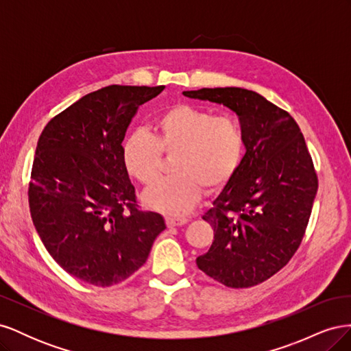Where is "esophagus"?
Instances as JSON below:
<instances>
[{
    "instance_id": "obj_1",
    "label": "esophagus",
    "mask_w": 351,
    "mask_h": 351,
    "mask_svg": "<svg viewBox=\"0 0 351 351\" xmlns=\"http://www.w3.org/2000/svg\"><path fill=\"white\" fill-rule=\"evenodd\" d=\"M165 222L168 227H177V226H184L189 222V218H178V217H167Z\"/></svg>"
}]
</instances>
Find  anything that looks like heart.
Instances as JSON below:
<instances>
[{
	"label": "heart",
	"instance_id": "b5f03b06",
	"mask_svg": "<svg viewBox=\"0 0 351 351\" xmlns=\"http://www.w3.org/2000/svg\"><path fill=\"white\" fill-rule=\"evenodd\" d=\"M244 151L240 124L231 117H214L192 104H176L155 117L151 134L134 132L121 145L125 171L142 184L159 176L164 154H176L173 177L159 180L143 193V204L162 214L178 217L202 196L221 189L236 173Z\"/></svg>",
	"mask_w": 351,
	"mask_h": 351
}]
</instances>
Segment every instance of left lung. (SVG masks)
<instances>
[{"instance_id":"8db88e82","label":"left lung","mask_w":351,"mask_h":351,"mask_svg":"<svg viewBox=\"0 0 351 351\" xmlns=\"http://www.w3.org/2000/svg\"><path fill=\"white\" fill-rule=\"evenodd\" d=\"M184 97L236 112L244 152L236 173L204 215L214 241L196 259L208 277L231 289L252 287L291 259L307 227L317 177L293 117L243 88H204Z\"/></svg>"}]
</instances>
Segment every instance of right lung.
Wrapping results in <instances>:
<instances>
[{
	"label": "right lung",
	"mask_w": 351,
	"mask_h": 351,
	"mask_svg": "<svg viewBox=\"0 0 351 351\" xmlns=\"http://www.w3.org/2000/svg\"><path fill=\"white\" fill-rule=\"evenodd\" d=\"M164 86H112L84 95L52 119L35 151L30 215L45 249L84 282L110 287L146 262L162 215L136 206L121 143L141 105Z\"/></svg>",
	"instance_id": "add662e5"
}]
</instances>
